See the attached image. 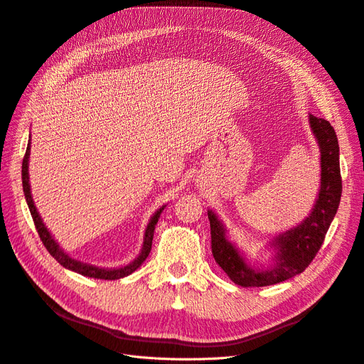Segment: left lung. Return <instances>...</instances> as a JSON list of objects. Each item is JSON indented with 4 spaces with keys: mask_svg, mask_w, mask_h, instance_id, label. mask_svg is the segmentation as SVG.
Segmentation results:
<instances>
[{
    "mask_svg": "<svg viewBox=\"0 0 364 364\" xmlns=\"http://www.w3.org/2000/svg\"><path fill=\"white\" fill-rule=\"evenodd\" d=\"M309 124L321 151V187L309 216L296 227L279 232L269 240L267 246L274 250L271 263L267 266L248 263L245 254L228 239L224 222L212 208H208L215 260L230 279L242 287L278 284L306 271L321 250L325 234L337 213L342 196L337 136L326 119L309 114Z\"/></svg>",
    "mask_w": 364,
    "mask_h": 364,
    "instance_id": "1",
    "label": "left lung"
}]
</instances>
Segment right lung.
<instances>
[{
    "instance_id": "add662e5",
    "label": "right lung",
    "mask_w": 364,
    "mask_h": 364,
    "mask_svg": "<svg viewBox=\"0 0 364 364\" xmlns=\"http://www.w3.org/2000/svg\"><path fill=\"white\" fill-rule=\"evenodd\" d=\"M30 140H28V146L24 156V161H22V189H24V195H26V201L27 205L30 208L31 218L34 220V225H36V230L39 232V237L42 240V243L45 245V248L48 250V252L54 257V259L60 263L65 269H69V271L77 272L83 277H89V278H100V279H119L124 278L127 275L133 274L137 267L142 266V263L146 260V257L149 255L151 251V245H152V237H154V230L157 222L160 219V215L163 210H165L166 205H161L157 212L151 216L148 225L145 228V234H144V243H142V250H140L139 255L133 262H130L125 266L121 267H98L93 266L89 263H83L78 262L73 257H69V254L60 248V245L57 243V240L53 237V234L50 232V230L45 227L43 220L38 212L36 205H34L33 196H31V187H30V175H28V160H30Z\"/></svg>"
}]
</instances>
